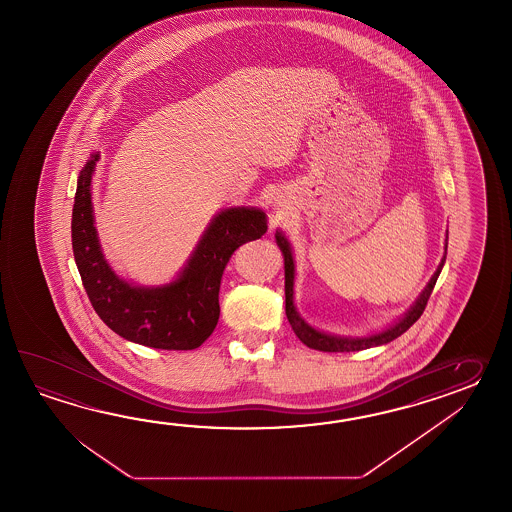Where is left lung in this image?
Here are the masks:
<instances>
[{
  "label": "left lung",
  "instance_id": "obj_1",
  "mask_svg": "<svg viewBox=\"0 0 512 512\" xmlns=\"http://www.w3.org/2000/svg\"><path fill=\"white\" fill-rule=\"evenodd\" d=\"M448 241V238H446ZM276 243L280 247V251L283 252V260H285V315L289 324L293 327L296 337L300 338L304 342L307 348L316 349V351H327V353H337V351H360V349L373 348V346H381V344H388L397 337H401L406 329L414 326L415 322L421 318L423 311H425L426 304H428V298L434 291L435 282H437V276L445 265V256L439 263L437 271L430 283L426 285L425 291L419 296V300L412 305V309L401 318L395 326L388 327L386 331L377 333V335H371L366 338H340L333 337V335H326V333H320L316 331L309 324H305L304 320L300 318V315L296 313L293 304V282H294V263L293 254H291V247L287 240L283 238L282 232H276ZM448 245V243H446Z\"/></svg>",
  "mask_w": 512,
  "mask_h": 512
}]
</instances>
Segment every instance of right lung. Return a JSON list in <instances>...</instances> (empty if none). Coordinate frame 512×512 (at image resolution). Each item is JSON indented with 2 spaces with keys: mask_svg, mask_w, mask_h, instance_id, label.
<instances>
[{
  "mask_svg": "<svg viewBox=\"0 0 512 512\" xmlns=\"http://www.w3.org/2000/svg\"><path fill=\"white\" fill-rule=\"evenodd\" d=\"M93 155L78 177L71 238L89 302L102 322L126 340L155 349H196L216 329L221 276L234 251L267 232L258 208H227L212 219L181 276L164 287H133L104 260L93 225Z\"/></svg>",
  "mask_w": 512,
  "mask_h": 512,
  "instance_id": "1",
  "label": "right lung"
}]
</instances>
